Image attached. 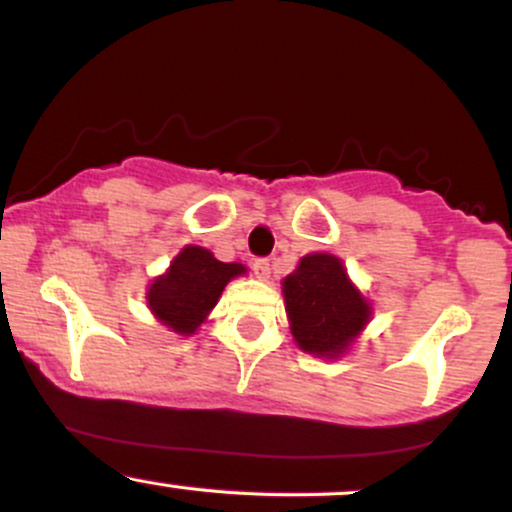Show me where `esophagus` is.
<instances>
[{
  "label": "esophagus",
  "mask_w": 512,
  "mask_h": 512,
  "mask_svg": "<svg viewBox=\"0 0 512 512\" xmlns=\"http://www.w3.org/2000/svg\"><path fill=\"white\" fill-rule=\"evenodd\" d=\"M252 272L260 281H267L269 274H272V267H269V260H255L252 262Z\"/></svg>",
  "instance_id": "obj_1"
}]
</instances>
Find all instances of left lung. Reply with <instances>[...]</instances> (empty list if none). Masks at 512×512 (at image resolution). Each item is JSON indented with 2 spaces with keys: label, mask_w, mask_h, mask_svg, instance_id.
Wrapping results in <instances>:
<instances>
[{
  "label": "left lung",
  "mask_w": 512,
  "mask_h": 512,
  "mask_svg": "<svg viewBox=\"0 0 512 512\" xmlns=\"http://www.w3.org/2000/svg\"><path fill=\"white\" fill-rule=\"evenodd\" d=\"M293 342L317 358H342L366 330L373 305L356 289L344 262L330 252H310L281 281Z\"/></svg>",
  "instance_id": "obj_1"
}]
</instances>
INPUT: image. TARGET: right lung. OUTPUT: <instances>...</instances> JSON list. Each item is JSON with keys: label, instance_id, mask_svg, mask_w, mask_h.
<instances>
[{"label": "right lung", "instance_id": "obj_1", "mask_svg": "<svg viewBox=\"0 0 512 512\" xmlns=\"http://www.w3.org/2000/svg\"><path fill=\"white\" fill-rule=\"evenodd\" d=\"M243 274H248L245 264L219 262L207 248L185 245L166 272L151 279L146 305L170 332L192 337L207 322L228 281Z\"/></svg>", "mask_w": 512, "mask_h": 512}]
</instances>
